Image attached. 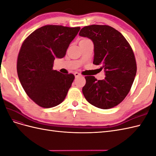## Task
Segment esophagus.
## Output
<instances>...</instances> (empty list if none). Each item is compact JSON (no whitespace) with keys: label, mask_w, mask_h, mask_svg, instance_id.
<instances>
[{"label":"esophagus","mask_w":156,"mask_h":156,"mask_svg":"<svg viewBox=\"0 0 156 156\" xmlns=\"http://www.w3.org/2000/svg\"><path fill=\"white\" fill-rule=\"evenodd\" d=\"M74 75H75V77H77L81 76V73H78V72H75V73H74Z\"/></svg>","instance_id":"esophagus-1"}]
</instances>
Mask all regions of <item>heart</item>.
<instances>
[{
	"label": "heart",
	"instance_id": "obj_1",
	"mask_svg": "<svg viewBox=\"0 0 156 156\" xmlns=\"http://www.w3.org/2000/svg\"><path fill=\"white\" fill-rule=\"evenodd\" d=\"M85 39H87V38H85Z\"/></svg>",
	"mask_w": 156,
	"mask_h": 156
}]
</instances>
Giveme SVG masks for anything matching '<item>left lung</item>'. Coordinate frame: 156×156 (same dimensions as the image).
Returning <instances> with one entry per match:
<instances>
[{"label":"left lung","mask_w":156,"mask_h":156,"mask_svg":"<svg viewBox=\"0 0 156 156\" xmlns=\"http://www.w3.org/2000/svg\"><path fill=\"white\" fill-rule=\"evenodd\" d=\"M79 36L91 39L94 45L93 64L104 69V80L86 76L83 93L98 108L108 109L118 105L129 93L136 73V63L131 45L120 32L108 25L83 27Z\"/></svg>","instance_id":"1"}]
</instances>
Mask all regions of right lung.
Wrapping results in <instances>:
<instances>
[{"mask_svg":"<svg viewBox=\"0 0 156 156\" xmlns=\"http://www.w3.org/2000/svg\"><path fill=\"white\" fill-rule=\"evenodd\" d=\"M79 27L49 25L36 29L23 42L17 60L19 79L37 105L51 108L62 103L75 79L53 69L55 58L66 55Z\"/></svg>","mask_w":156,"mask_h":156,"instance_id":"1","label":"right lung"}]
</instances>
